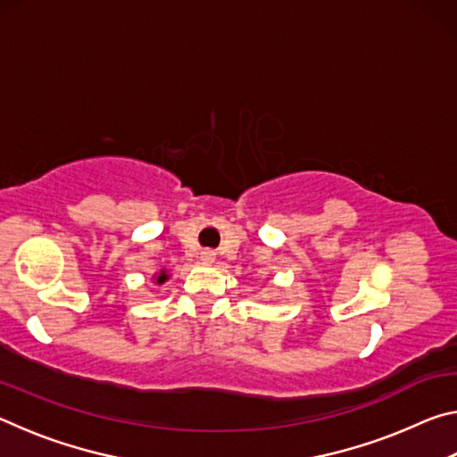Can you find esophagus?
Here are the masks:
<instances>
[{"mask_svg":"<svg viewBox=\"0 0 457 457\" xmlns=\"http://www.w3.org/2000/svg\"><path fill=\"white\" fill-rule=\"evenodd\" d=\"M199 258H201V262H204V264H213L215 262V252L213 250H204L199 253Z\"/></svg>","mask_w":457,"mask_h":457,"instance_id":"1","label":"esophagus"}]
</instances>
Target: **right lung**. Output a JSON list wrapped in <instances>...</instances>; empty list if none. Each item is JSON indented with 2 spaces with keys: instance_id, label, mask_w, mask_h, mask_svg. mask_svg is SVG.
<instances>
[{
  "instance_id": "right-lung-1",
  "label": "right lung",
  "mask_w": 457,
  "mask_h": 457,
  "mask_svg": "<svg viewBox=\"0 0 457 457\" xmlns=\"http://www.w3.org/2000/svg\"><path fill=\"white\" fill-rule=\"evenodd\" d=\"M154 278H157V284H163V282L169 280V274L165 272V270H161L159 276H154Z\"/></svg>"
}]
</instances>
